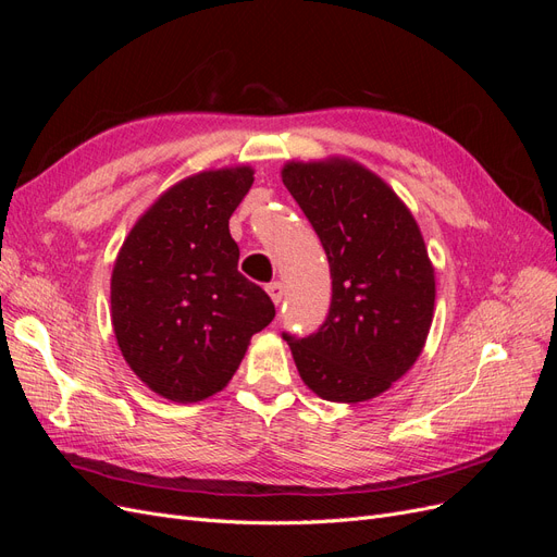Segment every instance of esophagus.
Returning <instances> with one entry per match:
<instances>
[{"instance_id":"34e87169","label":"esophagus","mask_w":557,"mask_h":557,"mask_svg":"<svg viewBox=\"0 0 557 557\" xmlns=\"http://www.w3.org/2000/svg\"><path fill=\"white\" fill-rule=\"evenodd\" d=\"M264 290L269 293V297H272L274 305H281V299H283V283H281V281L267 283V288H264Z\"/></svg>"}]
</instances>
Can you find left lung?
Returning <instances> with one entry per match:
<instances>
[{
    "label": "left lung",
    "mask_w": 557,
    "mask_h": 557,
    "mask_svg": "<svg viewBox=\"0 0 557 557\" xmlns=\"http://www.w3.org/2000/svg\"><path fill=\"white\" fill-rule=\"evenodd\" d=\"M283 183L325 248L332 301L309 336L283 332L297 372L330 401L372 399L401 379L425 346L434 269L411 211L362 164L288 162Z\"/></svg>",
    "instance_id": "1"
}]
</instances>
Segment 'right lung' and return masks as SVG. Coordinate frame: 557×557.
I'll return each mask as SVG.
<instances>
[{
	"mask_svg": "<svg viewBox=\"0 0 557 557\" xmlns=\"http://www.w3.org/2000/svg\"><path fill=\"white\" fill-rule=\"evenodd\" d=\"M250 185V166L183 178L139 218L115 258L117 346L132 372L172 401L221 393L250 336L276 315L269 295L237 269L230 234V215Z\"/></svg>",
	"mask_w": 557,
	"mask_h": 557,
	"instance_id": "1",
	"label": "right lung"
}]
</instances>
